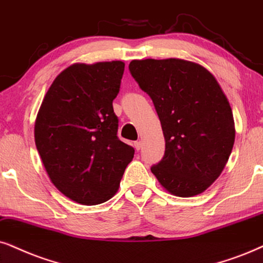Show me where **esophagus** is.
I'll list each match as a JSON object with an SVG mask.
<instances>
[{"label": "esophagus", "mask_w": 263, "mask_h": 263, "mask_svg": "<svg viewBox=\"0 0 263 263\" xmlns=\"http://www.w3.org/2000/svg\"><path fill=\"white\" fill-rule=\"evenodd\" d=\"M134 147H135V149L136 151H141V148H142V143L141 142H135V144H134Z\"/></svg>", "instance_id": "34e87169"}]
</instances>
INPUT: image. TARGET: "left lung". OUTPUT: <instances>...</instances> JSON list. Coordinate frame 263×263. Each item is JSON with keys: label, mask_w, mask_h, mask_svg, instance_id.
<instances>
[{"label": "left lung", "mask_w": 263, "mask_h": 263, "mask_svg": "<svg viewBox=\"0 0 263 263\" xmlns=\"http://www.w3.org/2000/svg\"><path fill=\"white\" fill-rule=\"evenodd\" d=\"M154 103L165 154L153 175L176 197H194L214 183L235 138L232 108L220 84L198 63L178 58L142 59L128 65Z\"/></svg>", "instance_id": "obj_1"}]
</instances>
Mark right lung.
I'll use <instances>...</instances> for the list:
<instances>
[{
	"label": "right lung",
	"mask_w": 263,
	"mask_h": 263,
	"mask_svg": "<svg viewBox=\"0 0 263 263\" xmlns=\"http://www.w3.org/2000/svg\"><path fill=\"white\" fill-rule=\"evenodd\" d=\"M125 63H76L63 70L43 98L35 143L48 177L66 198L97 205L118 192L135 149L118 138L112 109Z\"/></svg>",
	"instance_id": "right-lung-1"
}]
</instances>
